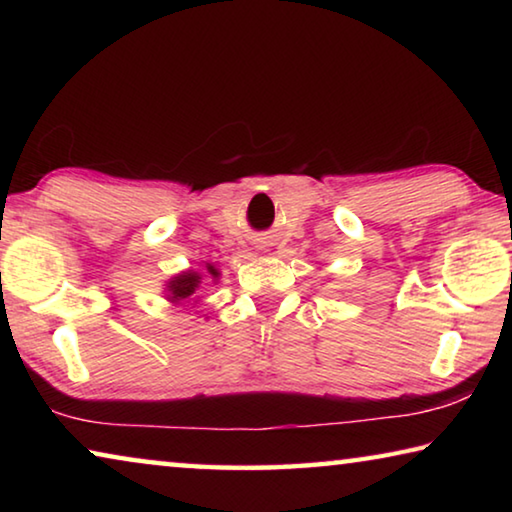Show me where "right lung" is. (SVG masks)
Wrapping results in <instances>:
<instances>
[{
	"instance_id": "1",
	"label": "right lung",
	"mask_w": 512,
	"mask_h": 512,
	"mask_svg": "<svg viewBox=\"0 0 512 512\" xmlns=\"http://www.w3.org/2000/svg\"><path fill=\"white\" fill-rule=\"evenodd\" d=\"M207 271H210V275H212V277H219V273H216V268H212V266H210V268H207ZM198 284H201V275L194 273V271L183 273V275H178V277H173V280L169 282L171 300H173V302H178V300H185V298H189V296H192V293L196 291Z\"/></svg>"
}]
</instances>
